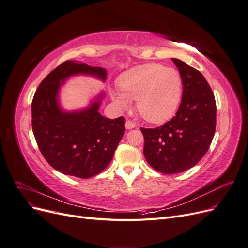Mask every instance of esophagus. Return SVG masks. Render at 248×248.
Instances as JSON below:
<instances>
[{"label":"esophagus","instance_id":"esophagus-1","mask_svg":"<svg viewBox=\"0 0 248 248\" xmlns=\"http://www.w3.org/2000/svg\"><path fill=\"white\" fill-rule=\"evenodd\" d=\"M125 127L127 129H132V128H134V127H137V124H136V122L131 121V120H127L125 123Z\"/></svg>","mask_w":248,"mask_h":248}]
</instances>
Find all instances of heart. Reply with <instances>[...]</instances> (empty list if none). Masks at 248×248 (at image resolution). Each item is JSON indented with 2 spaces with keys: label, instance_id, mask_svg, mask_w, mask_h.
Listing matches in <instances>:
<instances>
[{
  "label": "heart",
  "instance_id": "1",
  "mask_svg": "<svg viewBox=\"0 0 248 248\" xmlns=\"http://www.w3.org/2000/svg\"><path fill=\"white\" fill-rule=\"evenodd\" d=\"M121 92H111L120 108H127L136 100L139 114L151 123L167 121L179 106L182 78L175 68L160 64H145L124 73L119 80Z\"/></svg>",
  "mask_w": 248,
  "mask_h": 248
}]
</instances>
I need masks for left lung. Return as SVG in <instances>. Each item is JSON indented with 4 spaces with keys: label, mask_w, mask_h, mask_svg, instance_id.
<instances>
[{
    "label": "left lung",
    "mask_w": 248,
    "mask_h": 248,
    "mask_svg": "<svg viewBox=\"0 0 248 248\" xmlns=\"http://www.w3.org/2000/svg\"><path fill=\"white\" fill-rule=\"evenodd\" d=\"M171 60L183 84L176 116L160 127L140 128L146 160L168 175L196 166L207 153L216 128V102L208 81L193 67L179 59Z\"/></svg>",
    "instance_id": "left-lung-1"
}]
</instances>
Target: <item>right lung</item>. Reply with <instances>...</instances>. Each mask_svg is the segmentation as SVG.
Instances as JSON below:
<instances>
[{
	"mask_svg": "<svg viewBox=\"0 0 248 248\" xmlns=\"http://www.w3.org/2000/svg\"><path fill=\"white\" fill-rule=\"evenodd\" d=\"M76 74L107 78V71L101 67L71 60L59 65L36 90L32 128L40 152L50 167L62 174L87 179L98 175L111 161L125 133V118L103 117L98 111L100 100L84 110L63 111L57 100L60 86Z\"/></svg>",
	"mask_w": 248,
	"mask_h": 248,
	"instance_id": "right-lung-1",
	"label": "right lung"
}]
</instances>
